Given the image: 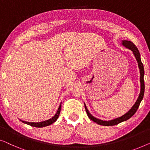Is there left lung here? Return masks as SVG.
Returning <instances> with one entry per match:
<instances>
[{"mask_svg": "<svg viewBox=\"0 0 150 150\" xmlns=\"http://www.w3.org/2000/svg\"><path fill=\"white\" fill-rule=\"evenodd\" d=\"M122 45L126 47V48L130 49V50L132 51L133 54H134L135 58H136L137 63H138V66L139 68L140 69V83H141V91L140 93H139V96L138 97V99L137 100L136 102L134 105L132 106V107L131 108V109L129 110L128 112H127L126 114H124V115L122 117H120L115 119V120H110V121H103L101 120H99V119L96 118L95 117L91 115V113L88 110L87 106H86L85 104V107L86 112H87V114L88 117L90 120L93 121L94 122H96V124L102 125V126H115V125H117L120 123L124 122V121H126L130 119L131 117L133 116L134 115L135 112H137V109H138L139 105H140V103L141 100H143V96H144V91H145V84H144V67H143V65L142 62H141V55L140 53H139V51L138 48H137L136 46L133 44L132 42L130 41H127V40H123L122 41Z\"/></svg>", "mask_w": 150, "mask_h": 150, "instance_id": "obj_1", "label": "left lung"}]
</instances>
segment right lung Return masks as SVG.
Segmentation results:
<instances>
[{
	"instance_id": "right-lung-1",
	"label": "right lung",
	"mask_w": 150,
	"mask_h": 150,
	"mask_svg": "<svg viewBox=\"0 0 150 150\" xmlns=\"http://www.w3.org/2000/svg\"><path fill=\"white\" fill-rule=\"evenodd\" d=\"M61 103L59 105L58 110L56 112V114L54 115V116L52 117L51 119H49L48 120L44 121V122H25V121H22L20 120L22 122L24 123V124L29 125L30 126H33V127H37V128H42V127H45V126H48L49 125L53 124V123L57 121V119H58L59 114H60L61 112Z\"/></svg>"
}]
</instances>
